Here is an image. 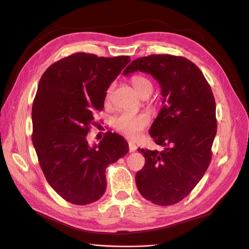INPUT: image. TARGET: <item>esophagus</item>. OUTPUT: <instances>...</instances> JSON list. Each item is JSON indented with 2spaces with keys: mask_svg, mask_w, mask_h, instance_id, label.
Listing matches in <instances>:
<instances>
[{
  "mask_svg": "<svg viewBox=\"0 0 249 249\" xmlns=\"http://www.w3.org/2000/svg\"><path fill=\"white\" fill-rule=\"evenodd\" d=\"M136 149H137L136 144H135V143L132 142V141H129V150H130V153H134Z\"/></svg>",
  "mask_w": 249,
  "mask_h": 249,
  "instance_id": "esophagus-1",
  "label": "esophagus"
}]
</instances>
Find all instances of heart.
I'll list each match as a JSON object with an SVG mask.
<instances>
[{"label": "heart", "mask_w": 249, "mask_h": 249, "mask_svg": "<svg viewBox=\"0 0 249 249\" xmlns=\"http://www.w3.org/2000/svg\"><path fill=\"white\" fill-rule=\"evenodd\" d=\"M132 84L140 95L150 94V92L153 91V83L150 82L149 79L141 76V74H137V76H134L132 78ZM112 91L113 85H110L106 92L107 102H109L111 99ZM149 124L150 117L147 113L124 112L113 120V126L115 127V130L132 139L140 137L142 132L148 126Z\"/></svg>", "instance_id": "1"}]
</instances>
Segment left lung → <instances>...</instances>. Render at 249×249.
Wrapping results in <instances>:
<instances>
[{"label":"left lung","instance_id":"8db88e82","mask_svg":"<svg viewBox=\"0 0 249 249\" xmlns=\"http://www.w3.org/2000/svg\"><path fill=\"white\" fill-rule=\"evenodd\" d=\"M138 71L152 74L160 84L164 106L149 135L165 148L161 152L138 148L145 165L135 179L145 199L171 206L194 189L212 159L217 131L215 99L201 71L184 57L138 58L124 74Z\"/></svg>","mask_w":249,"mask_h":249}]
</instances>
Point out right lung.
I'll use <instances>...</instances> for the list:
<instances>
[{
  "label": "right lung",
  "mask_w": 249,
  "mask_h": 249,
  "mask_svg": "<svg viewBox=\"0 0 249 249\" xmlns=\"http://www.w3.org/2000/svg\"><path fill=\"white\" fill-rule=\"evenodd\" d=\"M129 56L76 53L53 63L39 81L32 107V141L48 183L73 205L99 200L106 191V168L129 152L124 137L107 133L90 146L87 134L102 111L111 83Z\"/></svg>",
  "instance_id": "obj_1"
}]
</instances>
